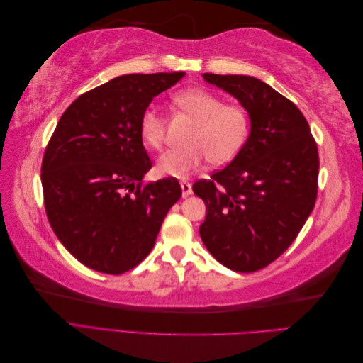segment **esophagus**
I'll return each mask as SVG.
<instances>
[{
    "mask_svg": "<svg viewBox=\"0 0 363 363\" xmlns=\"http://www.w3.org/2000/svg\"><path fill=\"white\" fill-rule=\"evenodd\" d=\"M180 186H182V195H183V199H186V196H189V195L192 194V184H191L189 182H182Z\"/></svg>",
    "mask_w": 363,
    "mask_h": 363,
    "instance_id": "1",
    "label": "esophagus"
}]
</instances>
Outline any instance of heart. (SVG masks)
Here are the masks:
<instances>
[{
	"instance_id": "b5f03b06",
	"label": "heart",
	"mask_w": 363,
	"mask_h": 363,
	"mask_svg": "<svg viewBox=\"0 0 363 363\" xmlns=\"http://www.w3.org/2000/svg\"><path fill=\"white\" fill-rule=\"evenodd\" d=\"M172 101L180 113L195 121V125L186 139L189 147L169 150L157 159L159 174L183 179L201 169L207 160L215 167L232 162L244 148L251 130V118L244 106L225 104L221 95L201 87L182 91ZM139 133L148 147H162L167 121L157 106L144 108Z\"/></svg>"
}]
</instances>
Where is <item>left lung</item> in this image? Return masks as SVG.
<instances>
[{
    "mask_svg": "<svg viewBox=\"0 0 363 363\" xmlns=\"http://www.w3.org/2000/svg\"><path fill=\"white\" fill-rule=\"evenodd\" d=\"M203 77L247 108L251 131L224 169L192 186L206 204L200 236L224 267L255 272L289 248L313 211L318 147L300 108L269 84L248 75Z\"/></svg>",
    "mask_w": 363,
    "mask_h": 363,
    "instance_id": "obj_1",
    "label": "left lung"
}]
</instances>
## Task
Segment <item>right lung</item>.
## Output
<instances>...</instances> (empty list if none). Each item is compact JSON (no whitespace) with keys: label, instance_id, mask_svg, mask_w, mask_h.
Instances as JSON below:
<instances>
[{"label":"right lung","instance_id":"add662e5","mask_svg":"<svg viewBox=\"0 0 363 363\" xmlns=\"http://www.w3.org/2000/svg\"><path fill=\"white\" fill-rule=\"evenodd\" d=\"M183 77H116L82 94L59 119L42 160L43 203L54 233L87 268L118 276L139 265L182 196L174 177L142 182L152 163L139 121Z\"/></svg>","mask_w":363,"mask_h":363}]
</instances>
